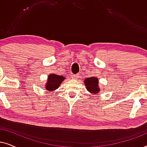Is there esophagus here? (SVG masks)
I'll return each instance as SVG.
<instances>
[{"instance_id": "34e87169", "label": "esophagus", "mask_w": 147, "mask_h": 147, "mask_svg": "<svg viewBox=\"0 0 147 147\" xmlns=\"http://www.w3.org/2000/svg\"><path fill=\"white\" fill-rule=\"evenodd\" d=\"M79 78V75L78 74H74V75L72 76V79L74 80H77Z\"/></svg>"}]
</instances>
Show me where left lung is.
Returning <instances> with one entry per match:
<instances>
[{"label": "left lung", "mask_w": 147, "mask_h": 147, "mask_svg": "<svg viewBox=\"0 0 147 147\" xmlns=\"http://www.w3.org/2000/svg\"><path fill=\"white\" fill-rule=\"evenodd\" d=\"M84 84H85L88 91L92 94H97L100 91L99 83H98V79L96 77L88 78L84 80Z\"/></svg>", "instance_id": "1"}]
</instances>
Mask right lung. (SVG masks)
Returning <instances> with one entry per match:
<instances>
[{
	"mask_svg": "<svg viewBox=\"0 0 147 147\" xmlns=\"http://www.w3.org/2000/svg\"><path fill=\"white\" fill-rule=\"evenodd\" d=\"M65 77L58 76L56 74H50L48 76L47 83L45 84V88L48 91H53L57 89L61 85V82L65 80Z\"/></svg>",
	"mask_w": 147,
	"mask_h": 147,
	"instance_id": "right-lung-1",
	"label": "right lung"
}]
</instances>
